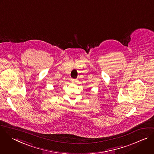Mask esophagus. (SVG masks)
Here are the masks:
<instances>
[{
  "instance_id": "obj_1",
  "label": "esophagus",
  "mask_w": 154,
  "mask_h": 154,
  "mask_svg": "<svg viewBox=\"0 0 154 154\" xmlns=\"http://www.w3.org/2000/svg\"><path fill=\"white\" fill-rule=\"evenodd\" d=\"M71 81H72V83H75V82H76V79H72Z\"/></svg>"
}]
</instances>
